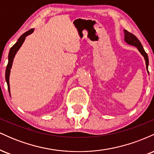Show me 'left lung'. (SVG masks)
I'll use <instances>...</instances> for the list:
<instances>
[{
  "label": "left lung",
  "mask_w": 154,
  "mask_h": 154,
  "mask_svg": "<svg viewBox=\"0 0 154 154\" xmlns=\"http://www.w3.org/2000/svg\"><path fill=\"white\" fill-rule=\"evenodd\" d=\"M124 32H125V41L128 44H129V45H133V46L137 48V50L140 51V53L143 55V56L144 57L145 61H146V69H147V71L148 72V63H149V61H148V57L147 54H146V51L144 50L142 44H141L140 42V40L136 38L133 34L129 32L128 31L125 30V29Z\"/></svg>",
  "instance_id": "obj_1"
}]
</instances>
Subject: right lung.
<instances>
[{"instance_id":"add662e5","label":"right lung","mask_w":154,"mask_h":154,"mask_svg":"<svg viewBox=\"0 0 154 154\" xmlns=\"http://www.w3.org/2000/svg\"><path fill=\"white\" fill-rule=\"evenodd\" d=\"M33 31H34V29H29V30H28L27 32H24V34H23L22 36H20V38L18 39L17 43L11 48L9 51V54H8V64H7L6 69V81L7 82V85H8V93H9V94H10L9 76H10L11 69L14 59L15 55L17 54V52L19 51V49L20 48V47L22 46L23 43H24L26 37L27 36V35L32 34V33L33 32Z\"/></svg>"}]
</instances>
